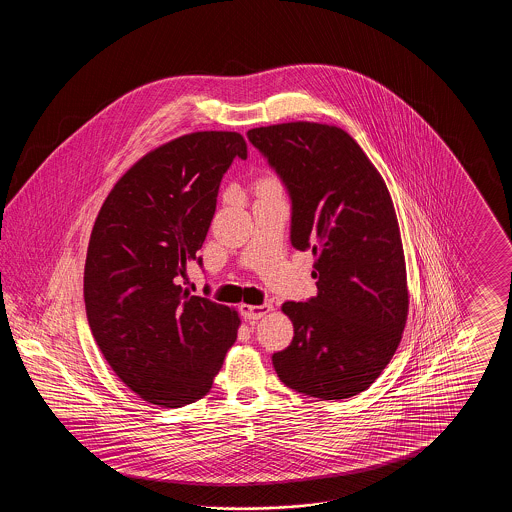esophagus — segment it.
Returning a JSON list of instances; mask_svg holds the SVG:
<instances>
[{
  "label": "esophagus",
  "instance_id": "34e87169",
  "mask_svg": "<svg viewBox=\"0 0 512 512\" xmlns=\"http://www.w3.org/2000/svg\"><path fill=\"white\" fill-rule=\"evenodd\" d=\"M272 311V305H240V313L245 320H259Z\"/></svg>",
  "mask_w": 512,
  "mask_h": 512
}]
</instances>
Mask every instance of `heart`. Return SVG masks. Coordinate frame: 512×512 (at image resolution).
<instances>
[{"mask_svg": "<svg viewBox=\"0 0 512 512\" xmlns=\"http://www.w3.org/2000/svg\"><path fill=\"white\" fill-rule=\"evenodd\" d=\"M259 190H278V182L274 178H265L261 184H259Z\"/></svg>", "mask_w": 512, "mask_h": 512, "instance_id": "b5f03b06", "label": "heart"}]
</instances>
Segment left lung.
I'll list each match as a JSON object with an SVG mask.
<instances>
[{"mask_svg": "<svg viewBox=\"0 0 512 512\" xmlns=\"http://www.w3.org/2000/svg\"><path fill=\"white\" fill-rule=\"evenodd\" d=\"M247 138L292 199L290 240L313 249L318 293L286 301L293 340L272 355L278 378L318 399H349L382 374L407 322L405 255L388 186L338 126L284 122Z\"/></svg>", "mask_w": 512, "mask_h": 512, "instance_id": "8db88e82", "label": "left lung"}]
</instances>
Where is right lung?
<instances>
[{
  "label": "right lung",
  "mask_w": 512,
  "mask_h": 512,
  "mask_svg": "<svg viewBox=\"0 0 512 512\" xmlns=\"http://www.w3.org/2000/svg\"><path fill=\"white\" fill-rule=\"evenodd\" d=\"M247 157L238 132H194L122 174L94 224L84 303L94 340L122 382L147 403L184 407L207 395L238 336L226 305L178 280L197 261L224 172Z\"/></svg>",
  "instance_id": "add662e5"
}]
</instances>
